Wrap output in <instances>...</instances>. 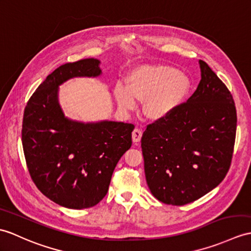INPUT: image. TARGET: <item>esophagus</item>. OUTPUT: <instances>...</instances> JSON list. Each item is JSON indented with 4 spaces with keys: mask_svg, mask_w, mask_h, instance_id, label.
<instances>
[{
    "mask_svg": "<svg viewBox=\"0 0 251 251\" xmlns=\"http://www.w3.org/2000/svg\"><path fill=\"white\" fill-rule=\"evenodd\" d=\"M142 137V130L139 129V128H136V129H133L132 131V141L135 143H138L140 140H141Z\"/></svg>",
    "mask_w": 251,
    "mask_h": 251,
    "instance_id": "esophagus-1",
    "label": "esophagus"
}]
</instances>
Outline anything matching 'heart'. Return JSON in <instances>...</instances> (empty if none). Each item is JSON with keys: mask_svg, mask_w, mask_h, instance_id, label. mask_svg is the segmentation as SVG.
<instances>
[{"mask_svg": "<svg viewBox=\"0 0 251 251\" xmlns=\"http://www.w3.org/2000/svg\"><path fill=\"white\" fill-rule=\"evenodd\" d=\"M191 89L189 75L169 65H142L127 77V86L118 83L114 97L119 107L132 110L137 101H145L144 112L150 119L161 120L182 104Z\"/></svg>", "mask_w": 251, "mask_h": 251, "instance_id": "1", "label": "heart"}]
</instances>
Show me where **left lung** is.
Returning a JSON list of instances; mask_svg holds the SVG:
<instances>
[{
	"label": "left lung",
	"instance_id": "1",
	"mask_svg": "<svg viewBox=\"0 0 251 251\" xmlns=\"http://www.w3.org/2000/svg\"><path fill=\"white\" fill-rule=\"evenodd\" d=\"M188 100L148 126L141 139L145 178L162 203L185 205L223 182L231 165L236 109L228 87L204 61Z\"/></svg>",
	"mask_w": 251,
	"mask_h": 251
}]
</instances>
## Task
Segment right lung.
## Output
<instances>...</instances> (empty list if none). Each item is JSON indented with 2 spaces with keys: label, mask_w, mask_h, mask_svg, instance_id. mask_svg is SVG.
<instances>
[{
  "label": "right lung",
  "mask_w": 251,
  "mask_h": 251,
  "mask_svg": "<svg viewBox=\"0 0 251 251\" xmlns=\"http://www.w3.org/2000/svg\"><path fill=\"white\" fill-rule=\"evenodd\" d=\"M97 59L66 63L34 92L23 114L22 147L37 188L56 204L82 209L107 195L112 173L131 147L132 124L68 119L59 101L60 85L101 75Z\"/></svg>",
  "instance_id": "right-lung-1"
}]
</instances>
